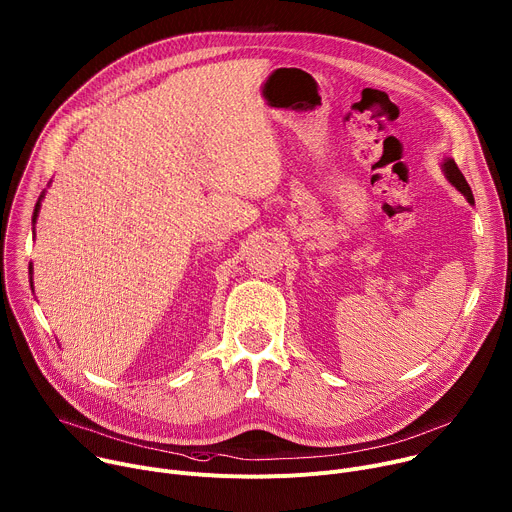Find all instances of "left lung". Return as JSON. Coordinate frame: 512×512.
Here are the masks:
<instances>
[{"label":"left lung","mask_w":512,"mask_h":512,"mask_svg":"<svg viewBox=\"0 0 512 512\" xmlns=\"http://www.w3.org/2000/svg\"><path fill=\"white\" fill-rule=\"evenodd\" d=\"M442 172H444V176L448 178V182H450V184H452L460 194H464V196H466V200H468L470 204H474L472 190H470V186H468L466 178L462 176V172L458 170V166H456V162H454L452 158H444V162H442Z\"/></svg>","instance_id":"left-lung-1"}]
</instances>
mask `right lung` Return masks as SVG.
I'll list each match as a JSON object with an SVG mask.
<instances>
[{
	"label": "right lung",
	"instance_id": "obj_1",
	"mask_svg": "<svg viewBox=\"0 0 512 512\" xmlns=\"http://www.w3.org/2000/svg\"><path fill=\"white\" fill-rule=\"evenodd\" d=\"M44 194H46V190L40 194V198H38V202H36V206H34V214H32V225H36V221H38V214H40V206H42ZM32 233H34V231H32ZM32 275H34V267H32V263H30V285H32V289H34V279H32Z\"/></svg>",
	"mask_w": 512,
	"mask_h": 512
}]
</instances>
